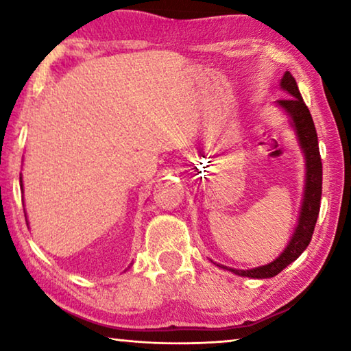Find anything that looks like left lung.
I'll return each mask as SVG.
<instances>
[{"instance_id":"obj_1","label":"left lung","mask_w":351,"mask_h":351,"mask_svg":"<svg viewBox=\"0 0 351 351\" xmlns=\"http://www.w3.org/2000/svg\"><path fill=\"white\" fill-rule=\"evenodd\" d=\"M280 88L287 93V99L276 100V105L289 117V125L294 130L297 142H299L300 150L305 158L304 198H302L294 232L291 235L285 251L276 260L252 269H234L224 265H217L219 268L241 277L271 278L277 276L278 272H282L288 265L299 258L300 254L310 245L314 226H316L319 217L320 197H322V161H320L316 127H314L310 110H308L304 99H302L297 83L289 71L283 74Z\"/></svg>"}]
</instances>
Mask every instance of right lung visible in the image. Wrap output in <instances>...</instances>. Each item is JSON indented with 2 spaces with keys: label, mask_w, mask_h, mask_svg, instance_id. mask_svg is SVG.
Instances as JSON below:
<instances>
[{
  "label": "right lung",
  "mask_w": 351,
  "mask_h": 351,
  "mask_svg": "<svg viewBox=\"0 0 351 351\" xmlns=\"http://www.w3.org/2000/svg\"><path fill=\"white\" fill-rule=\"evenodd\" d=\"M20 186H21V192H23V178L20 176ZM25 217H26V212H25ZM27 224H29V221H26ZM128 268H130V266H128Z\"/></svg>",
  "instance_id": "add662e5"
}]
</instances>
